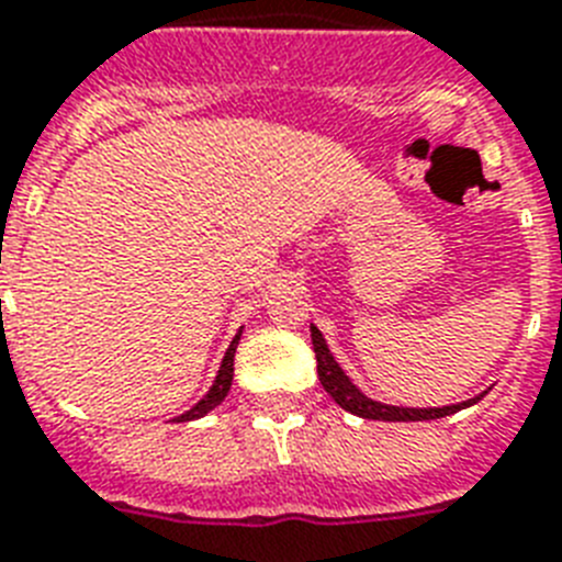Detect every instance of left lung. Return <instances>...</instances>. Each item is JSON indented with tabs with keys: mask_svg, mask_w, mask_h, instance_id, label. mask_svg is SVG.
<instances>
[{
	"mask_svg": "<svg viewBox=\"0 0 562 562\" xmlns=\"http://www.w3.org/2000/svg\"><path fill=\"white\" fill-rule=\"evenodd\" d=\"M312 344L314 355H317V375H321L323 390L335 398V404L346 409V413L360 415V418H372V422H430V418H445V415H453L459 409L471 407L479 398L464 401V404H453V407H430V409H413V407H390V404H381V401L367 398L358 386L346 378V372L337 367V360L328 352L326 340H323L321 328L312 326Z\"/></svg>",
	"mask_w": 562,
	"mask_h": 562,
	"instance_id": "8db88e82",
	"label": "left lung"
}]
</instances>
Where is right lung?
Instances as JSON below:
<instances>
[{
  "label": "right lung",
  "mask_w": 562,
  "mask_h": 562,
  "mask_svg": "<svg viewBox=\"0 0 562 562\" xmlns=\"http://www.w3.org/2000/svg\"><path fill=\"white\" fill-rule=\"evenodd\" d=\"M239 335L234 337V344H231V349L225 352V360H222L216 381H213V386H210L207 395H204V398L199 401L193 409H187L184 415H178L176 422H193V418H202V415H207L210 409L218 407V404L225 401V395L231 392V381H234V355H236V344H239Z\"/></svg>",
  "instance_id": "right-lung-1"
}]
</instances>
